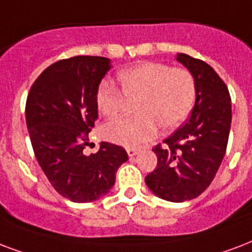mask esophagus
<instances>
[{
  "label": "esophagus",
  "mask_w": 252,
  "mask_h": 252,
  "mask_svg": "<svg viewBox=\"0 0 252 252\" xmlns=\"http://www.w3.org/2000/svg\"><path fill=\"white\" fill-rule=\"evenodd\" d=\"M126 153H128V156L129 157H133L136 156V155H139L140 149L139 148H128V149H126Z\"/></svg>",
  "instance_id": "obj_1"
}]
</instances>
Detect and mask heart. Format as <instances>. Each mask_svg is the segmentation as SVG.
Masks as SVG:
<instances>
[{
	"label": "heart",
	"mask_w": 252,
	"mask_h": 252,
	"mask_svg": "<svg viewBox=\"0 0 252 252\" xmlns=\"http://www.w3.org/2000/svg\"><path fill=\"white\" fill-rule=\"evenodd\" d=\"M120 90L103 82L95 94L97 111L105 118L122 112L126 100H136V116L107 123L103 134L109 141L139 147L157 134V126L172 130L185 122L197 100V82L185 67L168 63L144 62L120 71Z\"/></svg>",
	"instance_id": "heart-1"
}]
</instances>
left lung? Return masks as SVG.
I'll return each mask as SVG.
<instances>
[{"label":"left lung","mask_w":252,"mask_h":252,"mask_svg":"<svg viewBox=\"0 0 252 252\" xmlns=\"http://www.w3.org/2000/svg\"><path fill=\"white\" fill-rule=\"evenodd\" d=\"M177 61L194 75L197 100L189 122L153 148L157 166L145 177L148 188L170 202L190 201L209 188L223 160L231 126V97L220 75L186 54Z\"/></svg>","instance_id":"obj_1"}]
</instances>
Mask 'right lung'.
Wrapping results in <instances>:
<instances>
[{
	"instance_id": "add662e5",
	"label": "right lung",
	"mask_w": 252,
	"mask_h": 252,
	"mask_svg": "<svg viewBox=\"0 0 252 252\" xmlns=\"http://www.w3.org/2000/svg\"><path fill=\"white\" fill-rule=\"evenodd\" d=\"M108 70L104 57L61 59L36 78L26 99V126L36 161L54 189L72 202H92L107 194L119 166L128 160L126 149L111 143H101L94 155L83 153L97 120L96 90Z\"/></svg>"
}]
</instances>
